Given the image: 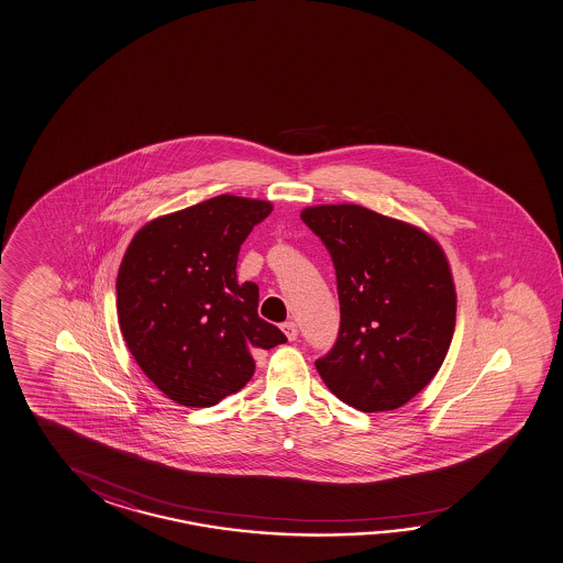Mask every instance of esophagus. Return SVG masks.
I'll return each mask as SVG.
<instances>
[{
	"label": "esophagus",
	"instance_id": "1",
	"mask_svg": "<svg viewBox=\"0 0 563 563\" xmlns=\"http://www.w3.org/2000/svg\"><path fill=\"white\" fill-rule=\"evenodd\" d=\"M280 329H283V332H285V334H287L288 340H297L298 329H297V324H295V322H292V320H288V322H285V324H283V327H280Z\"/></svg>",
	"mask_w": 563,
	"mask_h": 563
}]
</instances>
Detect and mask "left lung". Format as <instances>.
<instances>
[{
    "mask_svg": "<svg viewBox=\"0 0 563 563\" xmlns=\"http://www.w3.org/2000/svg\"><path fill=\"white\" fill-rule=\"evenodd\" d=\"M300 219L327 246L339 287V339L314 362L320 378L361 412L400 408L440 371L456 327L444 251L361 205L308 207Z\"/></svg>",
    "mask_w": 563,
    "mask_h": 563,
    "instance_id": "left-lung-1",
    "label": "left lung"
}]
</instances>
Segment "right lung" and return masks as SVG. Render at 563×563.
I'll return each mask as SVG.
<instances>
[{"label":"right lung","mask_w":563,"mask_h":563,"mask_svg":"<svg viewBox=\"0 0 563 563\" xmlns=\"http://www.w3.org/2000/svg\"><path fill=\"white\" fill-rule=\"evenodd\" d=\"M268 201L219 195L163 214L129 243L118 275L119 327L148 380L170 400L209 408L255 374L253 352L287 342L258 317V287L236 280L244 239Z\"/></svg>","instance_id":"add662e5"}]
</instances>
